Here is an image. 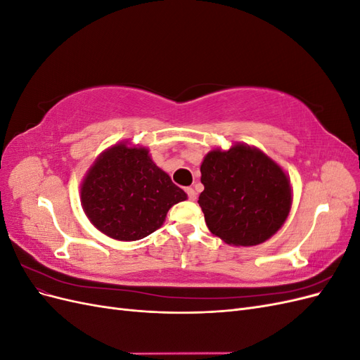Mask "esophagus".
Listing matches in <instances>:
<instances>
[{
	"label": "esophagus",
	"mask_w": 360,
	"mask_h": 360,
	"mask_svg": "<svg viewBox=\"0 0 360 360\" xmlns=\"http://www.w3.org/2000/svg\"><path fill=\"white\" fill-rule=\"evenodd\" d=\"M186 193H188V197H189L191 201L197 200V192H195L193 188H186Z\"/></svg>",
	"instance_id": "esophagus-1"
}]
</instances>
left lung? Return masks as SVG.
<instances>
[{
	"mask_svg": "<svg viewBox=\"0 0 360 360\" xmlns=\"http://www.w3.org/2000/svg\"><path fill=\"white\" fill-rule=\"evenodd\" d=\"M198 204L212 234L226 245L255 246L279 231L291 210L290 179L254 146L213 148L201 163Z\"/></svg>",
	"mask_w": 360,
	"mask_h": 360,
	"instance_id": "obj_1",
	"label": "left lung"
}]
</instances>
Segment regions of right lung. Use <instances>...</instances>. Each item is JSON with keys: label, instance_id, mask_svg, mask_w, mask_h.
Wrapping results in <instances>:
<instances>
[{"label": "right lung", "instance_id": "right-lung-1", "mask_svg": "<svg viewBox=\"0 0 360 360\" xmlns=\"http://www.w3.org/2000/svg\"><path fill=\"white\" fill-rule=\"evenodd\" d=\"M148 148L127 141L106 148L81 183V205L105 236L134 242L156 231L174 204L188 195L151 159Z\"/></svg>", "mask_w": 360, "mask_h": 360}]
</instances>
